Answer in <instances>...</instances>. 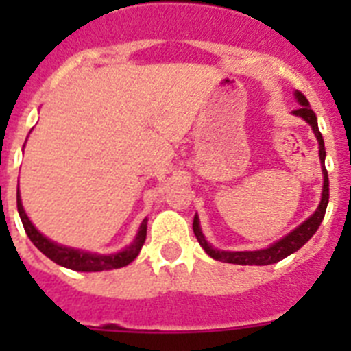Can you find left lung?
Instances as JSON below:
<instances>
[{
  "label": "left lung",
  "instance_id": "8db88e82",
  "mask_svg": "<svg viewBox=\"0 0 351 351\" xmlns=\"http://www.w3.org/2000/svg\"><path fill=\"white\" fill-rule=\"evenodd\" d=\"M297 100L302 105L300 108L293 110L295 116H300L302 119H306L311 125L313 132H315L316 138H318V144H320V160L322 165H324V193H322V202L318 206V209L315 210L311 218H308L302 225H299L293 232L283 237L281 241H278L276 244H272L267 250H260V251H218L213 250V247L207 244V241L204 239L202 232H200V226H198V218L195 216L193 219V234L197 237V241L200 243V246L206 250L207 255L214 260H219V262L225 263H237V265H271V263L280 262V260L287 258L288 255L295 253L297 250L308 243L309 239L315 235V232L318 230L320 223L324 221L325 210H327L328 204V173L327 169H325V147H324V138H322V133L318 130V123H316V114L309 108L308 98L302 95V93H295Z\"/></svg>",
  "mask_w": 351,
  "mask_h": 351
}]
</instances>
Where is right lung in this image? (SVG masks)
Returning <instances> with one entry per match:
<instances>
[{
    "label": "right lung",
    "instance_id": "add662e5",
    "mask_svg": "<svg viewBox=\"0 0 351 351\" xmlns=\"http://www.w3.org/2000/svg\"><path fill=\"white\" fill-rule=\"evenodd\" d=\"M17 210L19 216H21V221L24 225V230H26L27 237L31 239V243L35 244L43 255L49 256L52 262H56L58 265H63V267L71 269V271H80V272H98V271H108V269H119L128 265L130 262L137 258L138 251L142 250V244L145 241V234H147V219H144L141 225V230H138L137 237L133 241L132 246L126 247L125 251L116 253V255H93V253H84V251L71 250V247L60 246V244L51 243L47 237H43L38 230H36L33 223L29 221V218L26 216L23 209V204H21V197H19L17 190Z\"/></svg>",
    "mask_w": 351,
    "mask_h": 351
}]
</instances>
